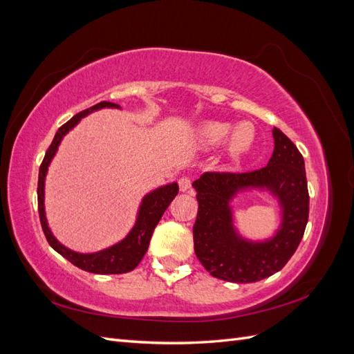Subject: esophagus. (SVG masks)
<instances>
[{
    "instance_id": "esophagus-1",
    "label": "esophagus",
    "mask_w": 354,
    "mask_h": 354,
    "mask_svg": "<svg viewBox=\"0 0 354 354\" xmlns=\"http://www.w3.org/2000/svg\"><path fill=\"white\" fill-rule=\"evenodd\" d=\"M178 187L181 192H190L192 189V180L187 176H183L178 178Z\"/></svg>"
}]
</instances>
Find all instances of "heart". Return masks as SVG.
Here are the masks:
<instances>
[{
	"mask_svg": "<svg viewBox=\"0 0 354 354\" xmlns=\"http://www.w3.org/2000/svg\"><path fill=\"white\" fill-rule=\"evenodd\" d=\"M227 138V153L232 159H241L251 151L255 140V128L251 122L243 121L234 127L229 122L209 121L199 127V140L208 147L218 146Z\"/></svg>",
	"mask_w": 354,
	"mask_h": 354,
	"instance_id": "obj_1",
	"label": "heart"
}]
</instances>
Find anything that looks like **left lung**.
Listing matches in <instances>:
<instances>
[{"instance_id": "1", "label": "left lung", "mask_w": 354, "mask_h": 354, "mask_svg": "<svg viewBox=\"0 0 354 354\" xmlns=\"http://www.w3.org/2000/svg\"><path fill=\"white\" fill-rule=\"evenodd\" d=\"M273 137L274 151L264 168L250 173L208 171L194 181L198 199L195 252L205 270L221 281L266 279L282 269L303 239L310 199L304 158L279 128H273ZM246 187L270 188L281 202L283 226L270 241H243L232 229L228 201Z\"/></svg>"}]
</instances>
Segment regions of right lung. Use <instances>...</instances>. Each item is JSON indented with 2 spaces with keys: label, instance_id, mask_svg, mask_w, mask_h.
Instances as JSON below:
<instances>
[{
  "label": "right lung",
  "instance_id": "obj_1",
  "mask_svg": "<svg viewBox=\"0 0 354 354\" xmlns=\"http://www.w3.org/2000/svg\"><path fill=\"white\" fill-rule=\"evenodd\" d=\"M102 108H120V106L111 103V102H100L97 104L91 106L90 109H85L80 113L75 115L73 118L63 124L50 147L47 149L46 156L42 159L41 167H39V174H38V212H39V221L42 226V232H44L47 242L53 246V250H56L60 255L65 257L68 261H71L73 266L80 267V269L90 272V273H97V274H120V273H127L131 272L133 269L138 266V263L142 261L143 255L146 254L149 248V242H151L152 233L156 227V224L159 223L162 214L168 208L177 194H178V186L177 183L173 185H167L164 187H159L153 190L152 194H149L143 202L140 211H138V217L136 221V226L130 232L128 236L121 241L120 243H116L111 248L100 251V252H94V254H78L68 250L66 246H63L60 242L56 241V238L53 236L48 226H47V220H46V214H44V180H46V173L51 158L55 156L59 143L71 128L73 125H77L82 116L90 113L91 111L95 109H102Z\"/></svg>",
  "mask_w": 354,
  "mask_h": 354
}]
</instances>
